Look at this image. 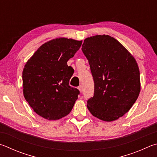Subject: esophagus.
Wrapping results in <instances>:
<instances>
[{
    "mask_svg": "<svg viewBox=\"0 0 157 157\" xmlns=\"http://www.w3.org/2000/svg\"><path fill=\"white\" fill-rule=\"evenodd\" d=\"M78 88V90H79V92H80V93H82V90H83V88H82V86H79Z\"/></svg>",
    "mask_w": 157,
    "mask_h": 157,
    "instance_id": "34e87169",
    "label": "esophagus"
}]
</instances>
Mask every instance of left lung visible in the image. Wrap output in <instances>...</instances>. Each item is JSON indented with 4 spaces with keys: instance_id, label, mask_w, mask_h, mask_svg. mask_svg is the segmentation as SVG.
Masks as SVG:
<instances>
[{
    "instance_id": "obj_1",
    "label": "left lung",
    "mask_w": 157,
    "mask_h": 157,
    "mask_svg": "<svg viewBox=\"0 0 157 157\" xmlns=\"http://www.w3.org/2000/svg\"><path fill=\"white\" fill-rule=\"evenodd\" d=\"M82 50L92 73L95 90L87 108L95 117L113 121L124 116L141 90L136 59L118 40L108 35L84 40Z\"/></svg>"
}]
</instances>
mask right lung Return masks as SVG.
Instances as JSON below:
<instances>
[{"label":"right lung","instance_id":"obj_1","mask_svg":"<svg viewBox=\"0 0 157 157\" xmlns=\"http://www.w3.org/2000/svg\"><path fill=\"white\" fill-rule=\"evenodd\" d=\"M82 40L53 39L40 47L22 71L25 99L34 112L48 120H58L72 110L79 91L69 86L73 69L67 62L82 45Z\"/></svg>","mask_w":157,"mask_h":157}]
</instances>
